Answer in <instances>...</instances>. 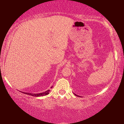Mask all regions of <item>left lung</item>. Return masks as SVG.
<instances>
[{
  "label": "left lung",
  "instance_id": "8db88e82",
  "mask_svg": "<svg viewBox=\"0 0 124 124\" xmlns=\"http://www.w3.org/2000/svg\"><path fill=\"white\" fill-rule=\"evenodd\" d=\"M74 95H75V96H78V97H80V96H78V95H76V94H75V93H74Z\"/></svg>",
  "mask_w": 124,
  "mask_h": 124
}]
</instances>
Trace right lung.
<instances>
[{
	"label": "right lung",
	"mask_w": 124,
	"mask_h": 124,
	"mask_svg": "<svg viewBox=\"0 0 124 124\" xmlns=\"http://www.w3.org/2000/svg\"><path fill=\"white\" fill-rule=\"evenodd\" d=\"M51 87V88H52ZM50 92V90H47L46 91H45L44 92H41V93H28V92H21L23 93L26 94V95H31L32 96H35V97H40V96H46L48 95L49 93Z\"/></svg>",
	"instance_id": "right-lung-1"
}]
</instances>
